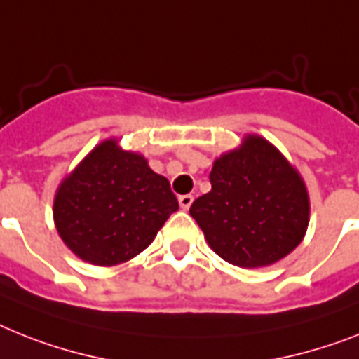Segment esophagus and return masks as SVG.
Instances as JSON below:
<instances>
[{
  "label": "esophagus",
  "mask_w": 359,
  "mask_h": 359,
  "mask_svg": "<svg viewBox=\"0 0 359 359\" xmlns=\"http://www.w3.org/2000/svg\"><path fill=\"white\" fill-rule=\"evenodd\" d=\"M192 200H194L192 194H182V196H180V207H182L183 211H187V209L192 205Z\"/></svg>",
  "instance_id": "1"
}]
</instances>
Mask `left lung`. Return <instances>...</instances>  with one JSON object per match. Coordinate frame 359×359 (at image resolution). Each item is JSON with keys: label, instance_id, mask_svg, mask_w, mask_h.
<instances>
[{"label": "left lung", "instance_id": "obj_1", "mask_svg": "<svg viewBox=\"0 0 359 359\" xmlns=\"http://www.w3.org/2000/svg\"><path fill=\"white\" fill-rule=\"evenodd\" d=\"M209 180L212 189L189 212L218 257L240 268H262L301 244L310 220L306 185L264 137L245 135L216 159Z\"/></svg>", "mask_w": 359, "mask_h": 359}]
</instances>
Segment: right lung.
<instances>
[{
  "label": "right lung",
  "instance_id": "right-lung-1",
  "mask_svg": "<svg viewBox=\"0 0 359 359\" xmlns=\"http://www.w3.org/2000/svg\"><path fill=\"white\" fill-rule=\"evenodd\" d=\"M177 207L167 177L154 172L141 154L106 139L60 183L53 216L79 259L117 266L147 250Z\"/></svg>",
  "mask_w": 359,
  "mask_h": 359
}]
</instances>
